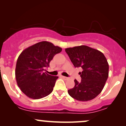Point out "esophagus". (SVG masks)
Segmentation results:
<instances>
[{
    "label": "esophagus",
    "instance_id": "obj_1",
    "mask_svg": "<svg viewBox=\"0 0 126 126\" xmlns=\"http://www.w3.org/2000/svg\"><path fill=\"white\" fill-rule=\"evenodd\" d=\"M62 78H63V79H64V80H67V79H69V78L66 77V76H62Z\"/></svg>",
    "mask_w": 126,
    "mask_h": 126
}]
</instances>
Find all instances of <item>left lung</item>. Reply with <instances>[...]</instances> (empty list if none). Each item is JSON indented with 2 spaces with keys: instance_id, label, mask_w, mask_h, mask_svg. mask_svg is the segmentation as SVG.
Wrapping results in <instances>:
<instances>
[{
  "instance_id": "obj_1",
  "label": "left lung",
  "mask_w": 126,
  "mask_h": 126,
  "mask_svg": "<svg viewBox=\"0 0 126 126\" xmlns=\"http://www.w3.org/2000/svg\"><path fill=\"white\" fill-rule=\"evenodd\" d=\"M75 67H81V81L75 79V86L68 90L71 97L78 101L93 99L101 93L108 77L109 65L102 53L86 46L65 49Z\"/></svg>"
}]
</instances>
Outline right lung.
Returning <instances> with one entry per match:
<instances>
[{
	"mask_svg": "<svg viewBox=\"0 0 126 126\" xmlns=\"http://www.w3.org/2000/svg\"><path fill=\"white\" fill-rule=\"evenodd\" d=\"M62 49L48 41L30 46L19 56L15 69L17 84L22 92L32 99L44 98L51 93L58 76L44 72L53 57Z\"/></svg>",
	"mask_w": 126,
	"mask_h": 126,
	"instance_id": "1",
	"label": "right lung"
}]
</instances>
